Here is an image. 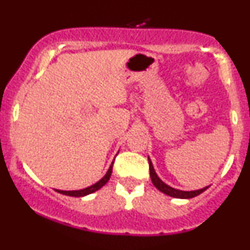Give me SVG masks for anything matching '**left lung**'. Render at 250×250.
Instances as JSON below:
<instances>
[{"label":"left lung","mask_w":250,"mask_h":250,"mask_svg":"<svg viewBox=\"0 0 250 250\" xmlns=\"http://www.w3.org/2000/svg\"><path fill=\"white\" fill-rule=\"evenodd\" d=\"M148 167H150V176H151V180H152V184L155 185L156 188H158V190L161 191V192L166 193V195L170 196V197H175V198H192V197H196V196L201 195V193L204 192V191L208 188V186L207 188H201V190H196V191H181V190H176V188H170V186H168L167 184L163 183L162 180H161L160 178L157 176V174H156L155 169H153V166H152V162H151V160L148 158Z\"/></svg>","instance_id":"obj_1"}]
</instances>
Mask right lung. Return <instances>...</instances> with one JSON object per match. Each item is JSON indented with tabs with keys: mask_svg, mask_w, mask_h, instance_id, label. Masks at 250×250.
Returning a JSON list of instances; mask_svg holds the SVG:
<instances>
[{
	"mask_svg": "<svg viewBox=\"0 0 250 250\" xmlns=\"http://www.w3.org/2000/svg\"><path fill=\"white\" fill-rule=\"evenodd\" d=\"M112 166H113V162L112 165L110 166L109 170H107V173L105 174L104 178L100 179L98 183H95L94 185L89 186V188H83V190H77V191H62V190H57L59 193H62V195H66V196H72V197H82V196H85V195H89V193H93L95 192V191H98L99 188H102L103 186L105 185V184L109 181L110 176H111V173H112Z\"/></svg>",
	"mask_w": 250,
	"mask_h": 250,
	"instance_id": "1",
	"label": "right lung"
}]
</instances>
